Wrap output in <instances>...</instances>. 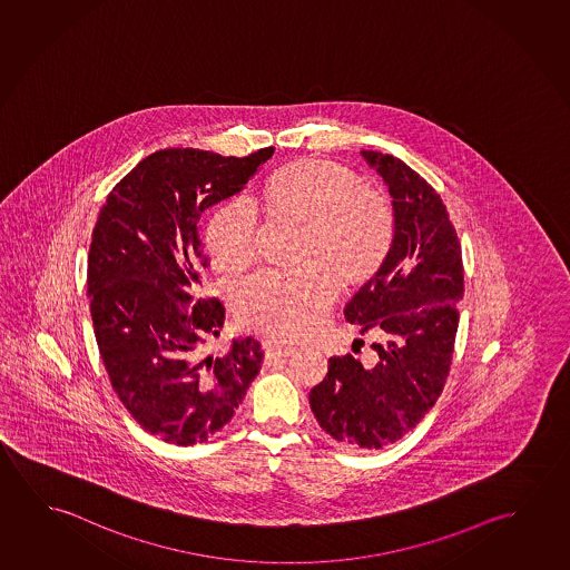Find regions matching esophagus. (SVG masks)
I'll list each match as a JSON object with an SVG mask.
<instances>
[{
    "label": "esophagus",
    "mask_w": 570,
    "mask_h": 570,
    "mask_svg": "<svg viewBox=\"0 0 570 570\" xmlns=\"http://www.w3.org/2000/svg\"><path fill=\"white\" fill-rule=\"evenodd\" d=\"M293 353H295L293 346H285V344H265L267 358H287V356H291Z\"/></svg>",
    "instance_id": "34e87169"
}]
</instances>
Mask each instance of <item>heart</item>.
I'll return each mask as SVG.
<instances>
[{"instance_id": "obj_1", "label": "heart", "mask_w": 570, "mask_h": 570, "mask_svg": "<svg viewBox=\"0 0 570 570\" xmlns=\"http://www.w3.org/2000/svg\"><path fill=\"white\" fill-rule=\"evenodd\" d=\"M265 202L277 214L305 226L295 272H263L235 293L239 323L275 341L291 343L315 333L336 297V279L356 287L371 279L386 259L394 235L389 202L362 188L356 174L341 164L303 158L283 166L265 184ZM257 212L245 198L217 206L208 222V249L222 272H242L254 262Z\"/></svg>"}]
</instances>
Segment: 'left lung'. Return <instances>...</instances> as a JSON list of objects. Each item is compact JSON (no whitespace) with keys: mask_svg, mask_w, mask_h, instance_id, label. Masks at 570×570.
<instances>
[{"mask_svg":"<svg viewBox=\"0 0 570 570\" xmlns=\"http://www.w3.org/2000/svg\"><path fill=\"white\" fill-rule=\"evenodd\" d=\"M392 198L394 235L379 272L344 308L374 353L328 358L308 394L316 422L346 448L380 450L434 407L450 374L463 297L461 245L440 194L392 154L362 150Z\"/></svg>","mask_w":570,"mask_h":570,"instance_id":"left-lung-1","label":"left lung"}]
</instances>
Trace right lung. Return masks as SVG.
<instances>
[{
	"label": "right lung",
	"mask_w": 570,
	"mask_h": 570,
	"mask_svg": "<svg viewBox=\"0 0 570 570\" xmlns=\"http://www.w3.org/2000/svg\"><path fill=\"white\" fill-rule=\"evenodd\" d=\"M272 156V146L245 158L158 150L100 208L87 273L95 336L120 402L164 442H206L234 417L262 368L252 336L206 353L226 313L217 298L196 301L194 289L208 267L199 217L244 190Z\"/></svg>",
	"instance_id": "add662e5"
}]
</instances>
